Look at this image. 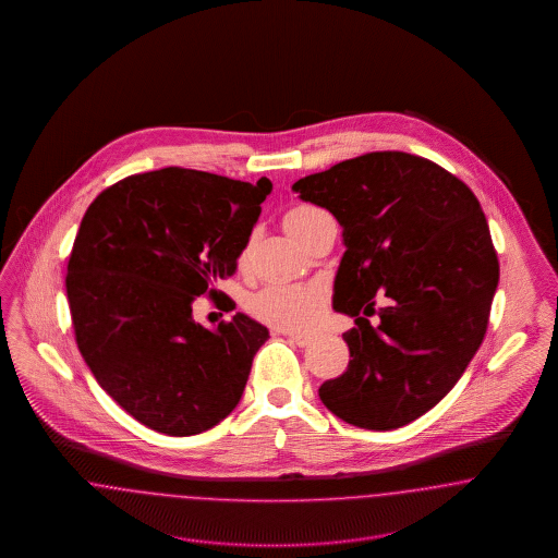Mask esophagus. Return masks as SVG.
I'll list each match as a JSON object with an SVG mask.
<instances>
[{"instance_id":"1","label":"esophagus","mask_w":558,"mask_h":558,"mask_svg":"<svg viewBox=\"0 0 558 558\" xmlns=\"http://www.w3.org/2000/svg\"><path fill=\"white\" fill-rule=\"evenodd\" d=\"M282 335H287V337H289V341L299 347L312 345V341H314V337H312V335H301V332H282Z\"/></svg>"}]
</instances>
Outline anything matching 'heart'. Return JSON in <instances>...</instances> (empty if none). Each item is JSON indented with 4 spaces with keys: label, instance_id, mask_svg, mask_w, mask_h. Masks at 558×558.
Listing matches in <instances>:
<instances>
[{
    "label": "heart",
    "instance_id": "b5f03b06",
    "mask_svg": "<svg viewBox=\"0 0 558 558\" xmlns=\"http://www.w3.org/2000/svg\"><path fill=\"white\" fill-rule=\"evenodd\" d=\"M324 215L314 205L292 207L284 215V226L294 239H299L314 219ZM246 259V251L240 253V262ZM326 310V296L316 284H267L251 294L248 312L262 322L280 330H310L318 324Z\"/></svg>",
    "mask_w": 558,
    "mask_h": 558
}]
</instances>
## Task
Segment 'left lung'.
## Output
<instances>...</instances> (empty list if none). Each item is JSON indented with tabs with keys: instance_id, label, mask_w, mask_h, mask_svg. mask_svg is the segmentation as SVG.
<instances>
[{
	"instance_id": "left-lung-1",
	"label": "left lung",
	"mask_w": 558,
	"mask_h": 558,
	"mask_svg": "<svg viewBox=\"0 0 558 558\" xmlns=\"http://www.w3.org/2000/svg\"><path fill=\"white\" fill-rule=\"evenodd\" d=\"M292 190L337 217L347 246L332 307L355 318L343 335L351 360L319 387L322 403L371 430L416 421L450 393L487 330L500 264L477 196L398 150L337 162ZM376 293L386 307L372 327Z\"/></svg>"
}]
</instances>
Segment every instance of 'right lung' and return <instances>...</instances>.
<instances>
[{"label":"right lung","mask_w":558,"mask_h":558,"mask_svg":"<svg viewBox=\"0 0 558 558\" xmlns=\"http://www.w3.org/2000/svg\"><path fill=\"white\" fill-rule=\"evenodd\" d=\"M271 182L167 167L96 196L66 267L75 339L98 385L142 425L196 435L239 405L266 326L215 330L192 301L236 271Z\"/></svg>","instance_id":"1"}]
</instances>
